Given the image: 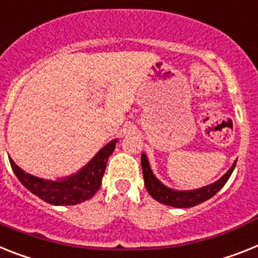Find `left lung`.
Listing matches in <instances>:
<instances>
[{"label":"left lung","mask_w":258,"mask_h":258,"mask_svg":"<svg viewBox=\"0 0 258 258\" xmlns=\"http://www.w3.org/2000/svg\"><path fill=\"white\" fill-rule=\"evenodd\" d=\"M236 166V161L233 162L232 166L227 170V173L223 177H220L218 181L214 183H210L207 186L199 187L194 190H174L170 189L168 186L160 181L157 177L153 174L149 161L147 159L146 153H142V169L143 176H144V183H146L147 191L151 194L153 199L157 202L166 205V206L177 207V209H187V207H194L199 203L205 202L211 197H214L216 192L226 185L228 178L232 174L233 169Z\"/></svg>","instance_id":"8db88e82"}]
</instances>
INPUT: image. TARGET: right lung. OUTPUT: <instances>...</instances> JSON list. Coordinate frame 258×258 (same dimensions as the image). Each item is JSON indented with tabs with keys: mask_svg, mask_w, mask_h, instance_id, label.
<instances>
[{
	"mask_svg": "<svg viewBox=\"0 0 258 258\" xmlns=\"http://www.w3.org/2000/svg\"><path fill=\"white\" fill-rule=\"evenodd\" d=\"M116 142L118 140L114 139L107 143L77 173L62 177V178H57L56 181L32 176L30 173H26L25 170L21 169L10 157H9V161H10L12 169L17 178L32 194H35L36 197L49 205L72 206V205H79V203L93 198L94 194L98 191L102 185V177L106 169V164L115 149Z\"/></svg>",
	"mask_w": 258,
	"mask_h": 258,
	"instance_id": "1",
	"label": "right lung"
}]
</instances>
